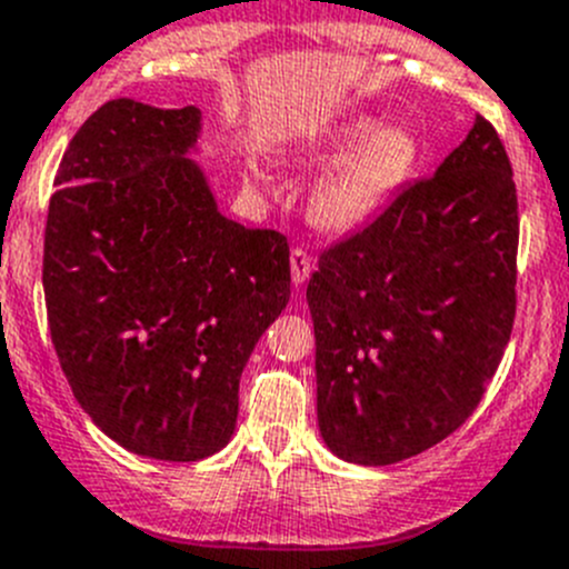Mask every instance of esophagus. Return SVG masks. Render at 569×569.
I'll use <instances>...</instances> for the list:
<instances>
[{"label":"esophagus","instance_id":"obj_1","mask_svg":"<svg viewBox=\"0 0 569 569\" xmlns=\"http://www.w3.org/2000/svg\"><path fill=\"white\" fill-rule=\"evenodd\" d=\"M311 269H315V260H311V254L306 252L302 247L291 249V280H295V286L306 283L311 274Z\"/></svg>","mask_w":569,"mask_h":569}]
</instances>
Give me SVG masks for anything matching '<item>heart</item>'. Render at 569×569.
Instances as JSON below:
<instances>
[{
    "label": "heart",
    "mask_w": 569,
    "mask_h": 569,
    "mask_svg": "<svg viewBox=\"0 0 569 569\" xmlns=\"http://www.w3.org/2000/svg\"><path fill=\"white\" fill-rule=\"evenodd\" d=\"M373 117H350L320 142L337 162L311 190V221L326 232H353L373 221L405 188L421 162V146L405 126H385Z\"/></svg>",
    "instance_id": "1"
}]
</instances>
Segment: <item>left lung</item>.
<instances>
[{
  "label": "left lung",
  "mask_w": 569,
  "mask_h": 569,
  "mask_svg": "<svg viewBox=\"0 0 569 569\" xmlns=\"http://www.w3.org/2000/svg\"><path fill=\"white\" fill-rule=\"evenodd\" d=\"M517 249L511 159L486 117L435 177L322 249L306 297L331 452L390 466L463 427L511 339Z\"/></svg>",
  "instance_id": "1"
}]
</instances>
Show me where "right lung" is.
Returning a JSON list of instances; mask_svg holds the SVG:
<instances>
[{
	"mask_svg": "<svg viewBox=\"0 0 569 569\" xmlns=\"http://www.w3.org/2000/svg\"><path fill=\"white\" fill-rule=\"evenodd\" d=\"M199 109L120 98L76 131L44 230L56 357L129 452L193 463L238 418V381L291 295L289 241L224 219L184 151Z\"/></svg>",
	"mask_w": 569,
	"mask_h": 569,
	"instance_id": "add662e5",
	"label": "right lung"
}]
</instances>
